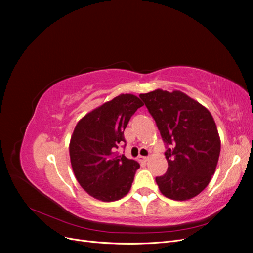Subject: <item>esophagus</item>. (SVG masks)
Wrapping results in <instances>:
<instances>
[{
	"label": "esophagus",
	"instance_id": "esophagus-1",
	"mask_svg": "<svg viewBox=\"0 0 253 253\" xmlns=\"http://www.w3.org/2000/svg\"><path fill=\"white\" fill-rule=\"evenodd\" d=\"M148 159H149L148 156H139V157H138V162H139V163H145Z\"/></svg>",
	"mask_w": 253,
	"mask_h": 253
}]
</instances>
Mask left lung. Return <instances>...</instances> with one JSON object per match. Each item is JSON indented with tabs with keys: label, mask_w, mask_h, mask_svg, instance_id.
Instances as JSON below:
<instances>
[{
	"label": "left lung",
	"mask_w": 253,
	"mask_h": 253,
	"mask_svg": "<svg viewBox=\"0 0 253 253\" xmlns=\"http://www.w3.org/2000/svg\"><path fill=\"white\" fill-rule=\"evenodd\" d=\"M139 97L167 144L169 167L155 178L160 192L174 201L193 198L209 185L219 157L220 139L211 113L180 90L156 89Z\"/></svg>",
	"instance_id": "8db88e82"
}]
</instances>
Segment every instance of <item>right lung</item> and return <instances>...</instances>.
Listing matches in <instances>:
<instances>
[{
  "mask_svg": "<svg viewBox=\"0 0 253 253\" xmlns=\"http://www.w3.org/2000/svg\"><path fill=\"white\" fill-rule=\"evenodd\" d=\"M142 105L138 97L121 94L86 114L74 129L70 142L74 174L80 186L99 201H118L132 187L140 166L116 154V150L126 143L125 128Z\"/></svg>",
  "mask_w": 253,
  "mask_h": 253,
  "instance_id": "obj_1",
  "label": "right lung"
}]
</instances>
